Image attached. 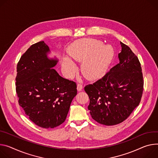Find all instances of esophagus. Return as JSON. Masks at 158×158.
Here are the masks:
<instances>
[{
	"label": "esophagus",
	"instance_id": "obj_1",
	"mask_svg": "<svg viewBox=\"0 0 158 158\" xmlns=\"http://www.w3.org/2000/svg\"><path fill=\"white\" fill-rule=\"evenodd\" d=\"M82 89H83L82 85H81V84H78L77 85V90L78 91H82Z\"/></svg>",
	"mask_w": 158,
	"mask_h": 158
}]
</instances>
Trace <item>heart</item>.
I'll list each match as a JSON object with an SVG mask.
<instances>
[{
	"instance_id": "heart-1",
	"label": "heart",
	"mask_w": 158,
	"mask_h": 158,
	"mask_svg": "<svg viewBox=\"0 0 158 158\" xmlns=\"http://www.w3.org/2000/svg\"><path fill=\"white\" fill-rule=\"evenodd\" d=\"M67 53L72 59L82 62V73L90 80L101 78L106 74L114 55L112 46L103 45L101 41L91 38L74 41L68 47ZM62 67L69 76H73L76 70V64L68 57L64 58Z\"/></svg>"
}]
</instances>
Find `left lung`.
I'll list each match as a JSON object with an SVG mask.
<instances>
[{
    "instance_id": "1",
    "label": "left lung",
    "mask_w": 158,
    "mask_h": 158,
    "mask_svg": "<svg viewBox=\"0 0 158 158\" xmlns=\"http://www.w3.org/2000/svg\"><path fill=\"white\" fill-rule=\"evenodd\" d=\"M119 64L101 79L84 88L92 118L105 125L124 121L140 102L144 81L137 56L120 41Z\"/></svg>"
}]
</instances>
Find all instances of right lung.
Wrapping results in <instances>:
<instances>
[{
  "instance_id": "obj_1",
  "label": "right lung",
  "mask_w": 158,
  "mask_h": 158,
  "mask_svg": "<svg viewBox=\"0 0 158 158\" xmlns=\"http://www.w3.org/2000/svg\"><path fill=\"white\" fill-rule=\"evenodd\" d=\"M44 41L31 45L17 65L19 104L36 125L53 128L63 123L77 94L76 84L61 77L53 67L59 62Z\"/></svg>"
}]
</instances>
